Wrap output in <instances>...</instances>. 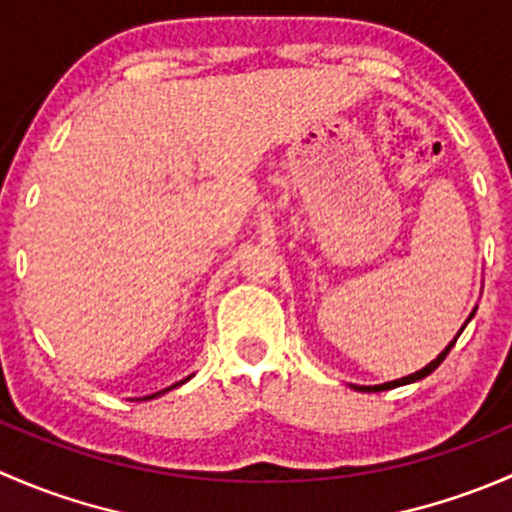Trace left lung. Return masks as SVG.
<instances>
[{
  "label": "left lung",
  "mask_w": 512,
  "mask_h": 512,
  "mask_svg": "<svg viewBox=\"0 0 512 512\" xmlns=\"http://www.w3.org/2000/svg\"><path fill=\"white\" fill-rule=\"evenodd\" d=\"M473 314H476V309H473V312H471V317H468V319H466V324H468V322H471V319H473ZM466 324H463V327H461V332H463V329H466ZM461 332H458V334H456V337H453V342H451V344H448V347H446V349H443V352H441V354H438V356H436V359H433V361H431V364H426V366H423V369H418V371H414V374L404 376V379H394V381H386V384H376V386H356V384H352V389H354V391H364V394H376V391H389V389H396V386H406V384H414V381H421V379H426V376H428V374H431V371H436V369H438V364H441V361H443V359H446V356H448V352H451V349H453V344H456V339H458V337H461Z\"/></svg>",
  "instance_id": "obj_1"
}]
</instances>
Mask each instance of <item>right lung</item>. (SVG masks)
I'll return each instance as SVG.
<instances>
[{
    "mask_svg": "<svg viewBox=\"0 0 512 512\" xmlns=\"http://www.w3.org/2000/svg\"><path fill=\"white\" fill-rule=\"evenodd\" d=\"M193 376V374H190ZM190 376H185L183 381H178V384H173V386H168V389H163V391H158V394H151V396H143V399H136V401H151V399H158V396H163V394H168V391H173V389H178V386H183L185 381H190Z\"/></svg>",
    "mask_w": 512,
    "mask_h": 512,
    "instance_id": "obj_1",
    "label": "right lung"
}]
</instances>
